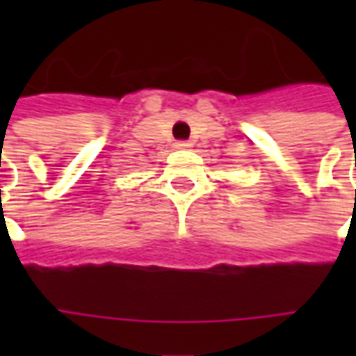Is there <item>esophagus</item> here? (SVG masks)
<instances>
[{"instance_id":"esophagus-1","label":"esophagus","mask_w":356,"mask_h":356,"mask_svg":"<svg viewBox=\"0 0 356 356\" xmlns=\"http://www.w3.org/2000/svg\"><path fill=\"white\" fill-rule=\"evenodd\" d=\"M175 147H177V148H188V147H191V143H188V140H177V143H175Z\"/></svg>"}]
</instances>
